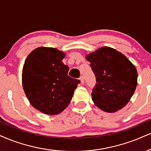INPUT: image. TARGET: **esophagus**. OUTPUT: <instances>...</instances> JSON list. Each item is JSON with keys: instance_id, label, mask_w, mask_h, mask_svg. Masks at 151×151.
I'll return each mask as SVG.
<instances>
[{"instance_id": "34e87169", "label": "esophagus", "mask_w": 151, "mask_h": 151, "mask_svg": "<svg viewBox=\"0 0 151 151\" xmlns=\"http://www.w3.org/2000/svg\"><path fill=\"white\" fill-rule=\"evenodd\" d=\"M80 81H81L82 84H84L85 80H84V77H83V76H81V77H80Z\"/></svg>"}]
</instances>
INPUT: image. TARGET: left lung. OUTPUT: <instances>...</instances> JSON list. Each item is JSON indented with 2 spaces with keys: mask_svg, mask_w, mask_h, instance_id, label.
I'll return each mask as SVG.
<instances>
[{
  "mask_svg": "<svg viewBox=\"0 0 151 151\" xmlns=\"http://www.w3.org/2000/svg\"><path fill=\"white\" fill-rule=\"evenodd\" d=\"M96 77L92 98L98 108L114 113L123 108L137 85L135 66L122 53L104 47L86 57Z\"/></svg>",
  "mask_w": 151,
  "mask_h": 151,
  "instance_id": "left-lung-1",
  "label": "left lung"
}]
</instances>
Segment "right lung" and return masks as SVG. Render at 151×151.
<instances>
[{"instance_id":"right-lung-1","label":"right lung","mask_w":151,"mask_h":151,"mask_svg":"<svg viewBox=\"0 0 151 151\" xmlns=\"http://www.w3.org/2000/svg\"><path fill=\"white\" fill-rule=\"evenodd\" d=\"M65 54L53 47H40L29 54L22 70V85L31 105L40 112L57 115L69 104L81 81L68 75Z\"/></svg>"}]
</instances>
